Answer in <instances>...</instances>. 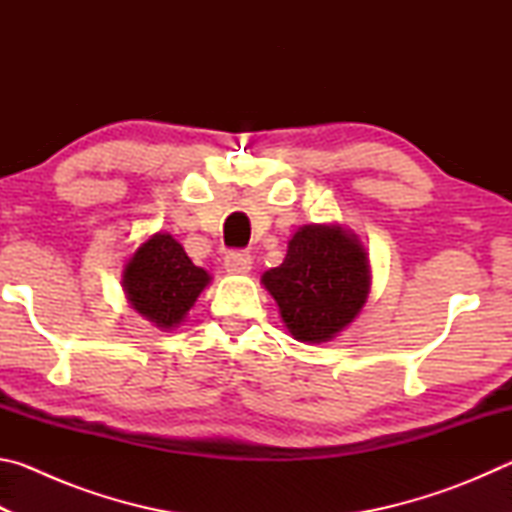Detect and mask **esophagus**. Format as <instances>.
I'll list each match as a JSON object with an SVG mask.
<instances>
[{"instance_id":"1","label":"esophagus","mask_w":512,"mask_h":512,"mask_svg":"<svg viewBox=\"0 0 512 512\" xmlns=\"http://www.w3.org/2000/svg\"><path fill=\"white\" fill-rule=\"evenodd\" d=\"M225 268L230 273H248L253 268V257H250L248 250H230L225 255Z\"/></svg>"}]
</instances>
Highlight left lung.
Returning <instances> with one entry per match:
<instances>
[{"label": "left lung", "mask_w": 512, "mask_h": 512, "mask_svg": "<svg viewBox=\"0 0 512 512\" xmlns=\"http://www.w3.org/2000/svg\"><path fill=\"white\" fill-rule=\"evenodd\" d=\"M293 339L323 343L348 327L368 298V257L339 225H305L284 262L262 275Z\"/></svg>", "instance_id": "1"}]
</instances>
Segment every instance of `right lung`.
Wrapping results in <instances>:
<instances>
[{
  "label": "right lung",
  "instance_id": "add662e5",
  "mask_svg": "<svg viewBox=\"0 0 512 512\" xmlns=\"http://www.w3.org/2000/svg\"><path fill=\"white\" fill-rule=\"evenodd\" d=\"M210 275L194 266L171 235H153L135 250L124 273L131 305L158 327H173L187 316Z\"/></svg>",
  "mask_w": 512,
  "mask_h": 512
}]
</instances>
